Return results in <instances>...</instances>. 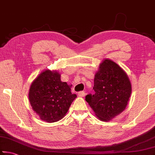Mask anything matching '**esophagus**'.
I'll list each match as a JSON object with an SVG mask.
<instances>
[{
    "label": "esophagus",
    "mask_w": 155,
    "mask_h": 155,
    "mask_svg": "<svg viewBox=\"0 0 155 155\" xmlns=\"http://www.w3.org/2000/svg\"><path fill=\"white\" fill-rule=\"evenodd\" d=\"M85 91H81L78 93V96L80 97H83V96H85Z\"/></svg>",
    "instance_id": "obj_1"
}]
</instances>
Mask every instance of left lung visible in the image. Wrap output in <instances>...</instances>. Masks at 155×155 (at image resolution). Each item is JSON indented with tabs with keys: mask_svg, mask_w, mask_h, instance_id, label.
Wrapping results in <instances>:
<instances>
[{
	"mask_svg": "<svg viewBox=\"0 0 155 155\" xmlns=\"http://www.w3.org/2000/svg\"><path fill=\"white\" fill-rule=\"evenodd\" d=\"M128 76L116 63L104 59L94 77V94H88L85 101L98 118L109 121L124 111L131 94Z\"/></svg>",
	"mask_w": 155,
	"mask_h": 155,
	"instance_id": "left-lung-1",
	"label": "left lung"
}]
</instances>
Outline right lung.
Instances as JSON below:
<instances>
[{"label":"right lung","instance_id":"1","mask_svg":"<svg viewBox=\"0 0 155 155\" xmlns=\"http://www.w3.org/2000/svg\"><path fill=\"white\" fill-rule=\"evenodd\" d=\"M77 98L70 86L61 81L57 71L46 70L33 81L28 98L32 109L41 120L51 123L62 119Z\"/></svg>","mask_w":155,"mask_h":155}]
</instances>
